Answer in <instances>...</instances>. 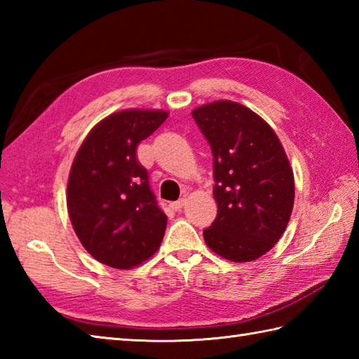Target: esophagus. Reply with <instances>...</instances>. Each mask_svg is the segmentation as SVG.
I'll list each match as a JSON object with an SVG mask.
<instances>
[{
    "label": "esophagus",
    "instance_id": "1",
    "mask_svg": "<svg viewBox=\"0 0 359 359\" xmlns=\"http://www.w3.org/2000/svg\"><path fill=\"white\" fill-rule=\"evenodd\" d=\"M185 202H187V199H179V201H175V202H171L170 207H171L174 211H179L182 207H184Z\"/></svg>",
    "mask_w": 359,
    "mask_h": 359
}]
</instances>
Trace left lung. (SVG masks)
<instances>
[{"label": "left lung", "instance_id": "obj_1", "mask_svg": "<svg viewBox=\"0 0 359 359\" xmlns=\"http://www.w3.org/2000/svg\"><path fill=\"white\" fill-rule=\"evenodd\" d=\"M191 114L215 171L217 216L203 239L228 261H255L274 247L292 216L294 179L285 151L273 129L239 103L220 100Z\"/></svg>", "mask_w": 359, "mask_h": 359}]
</instances>
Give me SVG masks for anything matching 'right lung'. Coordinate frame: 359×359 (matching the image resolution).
<instances>
[{
	"mask_svg": "<svg viewBox=\"0 0 359 359\" xmlns=\"http://www.w3.org/2000/svg\"><path fill=\"white\" fill-rule=\"evenodd\" d=\"M168 117L165 111H120L83 142L67 182V211L83 247L98 262L133 269L157 251L166 228L139 143Z\"/></svg>",
	"mask_w": 359,
	"mask_h": 359,
	"instance_id": "add662e5",
	"label": "right lung"
}]
</instances>
